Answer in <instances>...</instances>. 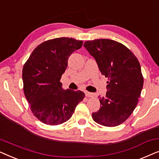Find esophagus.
I'll use <instances>...</instances> for the list:
<instances>
[{
  "instance_id": "34e87169",
  "label": "esophagus",
  "mask_w": 159,
  "mask_h": 159,
  "mask_svg": "<svg viewBox=\"0 0 159 159\" xmlns=\"http://www.w3.org/2000/svg\"><path fill=\"white\" fill-rule=\"evenodd\" d=\"M84 93H85V95L87 97H94V95H95L94 93L88 92V91H85Z\"/></svg>"
}]
</instances>
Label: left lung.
<instances>
[{"mask_svg": "<svg viewBox=\"0 0 159 159\" xmlns=\"http://www.w3.org/2000/svg\"><path fill=\"white\" fill-rule=\"evenodd\" d=\"M96 61L101 75L108 78L105 96L99 95L101 108L92 116L106 127L123 123L133 112L143 86L140 63L127 47L109 39H97L84 43Z\"/></svg>", "mask_w": 159, "mask_h": 159, "instance_id": "obj_1", "label": "left lung"}]
</instances>
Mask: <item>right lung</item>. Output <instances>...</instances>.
Returning <instances> with one entry per match:
<instances>
[{
    "label": "right lung",
    "instance_id": "obj_1",
    "mask_svg": "<svg viewBox=\"0 0 159 159\" xmlns=\"http://www.w3.org/2000/svg\"><path fill=\"white\" fill-rule=\"evenodd\" d=\"M73 38L45 41L32 51L24 65V93L33 114L45 125H58L68 121L84 98L80 90H64L60 82L69 57L82 46Z\"/></svg>",
    "mask_w": 159,
    "mask_h": 159
}]
</instances>
